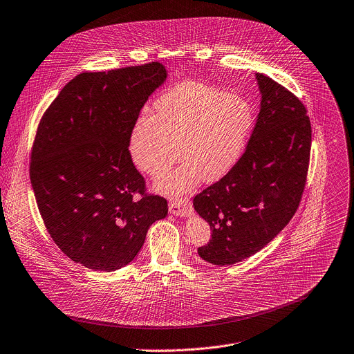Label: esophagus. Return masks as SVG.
<instances>
[{"label": "esophagus", "mask_w": 354, "mask_h": 354, "mask_svg": "<svg viewBox=\"0 0 354 354\" xmlns=\"http://www.w3.org/2000/svg\"><path fill=\"white\" fill-rule=\"evenodd\" d=\"M169 210L174 216L188 217L192 213V205L188 199H174L169 203Z\"/></svg>", "instance_id": "esophagus-1"}]
</instances>
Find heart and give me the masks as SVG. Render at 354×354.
<instances>
[{
	"mask_svg": "<svg viewBox=\"0 0 354 354\" xmlns=\"http://www.w3.org/2000/svg\"><path fill=\"white\" fill-rule=\"evenodd\" d=\"M252 126L253 109L245 98L184 83L155 104L153 116L136 123L129 151L134 165L152 177L163 174L180 155L185 158L155 183L158 191L180 195L201 178L212 183L224 177L242 156Z\"/></svg>",
	"mask_w": 354,
	"mask_h": 354,
	"instance_id": "1",
	"label": "heart"
}]
</instances>
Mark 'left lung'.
I'll list each match as a JSON object with an SVG mask.
<instances>
[{
	"instance_id": "left-lung-1",
	"label": "left lung",
	"mask_w": 354,
	"mask_h": 354,
	"mask_svg": "<svg viewBox=\"0 0 354 354\" xmlns=\"http://www.w3.org/2000/svg\"><path fill=\"white\" fill-rule=\"evenodd\" d=\"M260 112L245 153L216 184L194 198L212 239L198 249L207 263L231 266L261 250L293 217L307 177L311 124L304 105L256 73Z\"/></svg>"
}]
</instances>
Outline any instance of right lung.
Instances as JSON below:
<instances>
[{"mask_svg": "<svg viewBox=\"0 0 354 354\" xmlns=\"http://www.w3.org/2000/svg\"><path fill=\"white\" fill-rule=\"evenodd\" d=\"M166 80L155 62L82 73L39 124L30 181L40 214L59 249L94 271L133 261L148 228L167 216L160 196L133 199L145 183L129 152L140 111Z\"/></svg>", "mask_w": 354, "mask_h": 354, "instance_id": "1", "label": "right lung"}]
</instances>
